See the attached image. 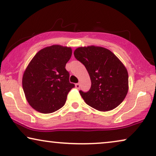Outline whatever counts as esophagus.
<instances>
[{
    "instance_id": "1",
    "label": "esophagus",
    "mask_w": 156,
    "mask_h": 156,
    "mask_svg": "<svg viewBox=\"0 0 156 156\" xmlns=\"http://www.w3.org/2000/svg\"><path fill=\"white\" fill-rule=\"evenodd\" d=\"M75 87L76 89H80V84H79V83H77V84H75Z\"/></svg>"
}]
</instances>
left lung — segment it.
Here are the masks:
<instances>
[{
	"mask_svg": "<svg viewBox=\"0 0 156 156\" xmlns=\"http://www.w3.org/2000/svg\"><path fill=\"white\" fill-rule=\"evenodd\" d=\"M74 55L85 66L91 79L89 91H80L84 101L100 112L116 108L129 91V74L124 65L112 51L102 47H80Z\"/></svg>",
	"mask_w": 156,
	"mask_h": 156,
	"instance_id": "1",
	"label": "left lung"
}]
</instances>
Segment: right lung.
Masks as SVG:
<instances>
[{"label": "right lung", "mask_w": 156, "mask_h": 156, "mask_svg": "<svg viewBox=\"0 0 156 156\" xmlns=\"http://www.w3.org/2000/svg\"><path fill=\"white\" fill-rule=\"evenodd\" d=\"M72 53L69 47L54 44L40 50L30 62L23 73V88L28 104L37 112L50 114L65 105L74 87L65 69Z\"/></svg>", "instance_id": "right-lung-1"}]
</instances>
